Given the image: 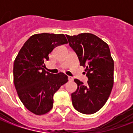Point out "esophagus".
<instances>
[{"label": "esophagus", "mask_w": 133, "mask_h": 133, "mask_svg": "<svg viewBox=\"0 0 133 133\" xmlns=\"http://www.w3.org/2000/svg\"><path fill=\"white\" fill-rule=\"evenodd\" d=\"M68 80H69L70 81H73V78H72V77H71V76H68Z\"/></svg>", "instance_id": "1"}]
</instances>
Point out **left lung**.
Here are the masks:
<instances>
[{
    "instance_id": "1",
    "label": "left lung",
    "mask_w": 133,
    "mask_h": 133,
    "mask_svg": "<svg viewBox=\"0 0 133 133\" xmlns=\"http://www.w3.org/2000/svg\"><path fill=\"white\" fill-rule=\"evenodd\" d=\"M70 46L85 68L87 85L78 79L76 91L71 94L72 105L83 114H93L105 104L114 83V61L105 42L91 33L66 35Z\"/></svg>"
}]
</instances>
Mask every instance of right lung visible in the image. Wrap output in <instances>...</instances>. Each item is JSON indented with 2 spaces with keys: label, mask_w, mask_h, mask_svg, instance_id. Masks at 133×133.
Listing matches in <instances>:
<instances>
[{
  "label": "right lung",
  "mask_w": 133,
  "mask_h": 133,
  "mask_svg": "<svg viewBox=\"0 0 133 133\" xmlns=\"http://www.w3.org/2000/svg\"><path fill=\"white\" fill-rule=\"evenodd\" d=\"M68 43L63 34L40 33L30 36L16 56L13 82L20 100L35 115L48 112L53 106V95L68 81L63 72L46 71L45 62L55 47Z\"/></svg>",
  "instance_id": "right-lung-1"
}]
</instances>
